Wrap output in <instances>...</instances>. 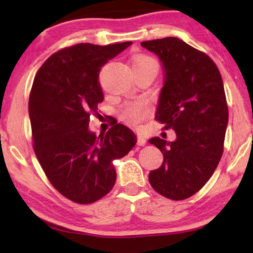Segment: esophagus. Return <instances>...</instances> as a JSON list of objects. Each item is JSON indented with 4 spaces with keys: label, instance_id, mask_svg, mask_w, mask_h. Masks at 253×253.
<instances>
[{
    "label": "esophagus",
    "instance_id": "esophagus-1",
    "mask_svg": "<svg viewBox=\"0 0 253 253\" xmlns=\"http://www.w3.org/2000/svg\"><path fill=\"white\" fill-rule=\"evenodd\" d=\"M146 144V138L143 134H138V145L139 146H144Z\"/></svg>",
    "mask_w": 253,
    "mask_h": 253
}]
</instances>
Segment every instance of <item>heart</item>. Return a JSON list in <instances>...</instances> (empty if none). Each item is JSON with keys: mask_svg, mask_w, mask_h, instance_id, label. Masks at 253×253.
<instances>
[{"mask_svg": "<svg viewBox=\"0 0 253 253\" xmlns=\"http://www.w3.org/2000/svg\"><path fill=\"white\" fill-rule=\"evenodd\" d=\"M152 68L158 70V64L149 56H136L133 58V69ZM150 108L146 102H135L127 106L123 112V119L132 125H138L149 115Z\"/></svg>", "mask_w": 253, "mask_h": 253, "instance_id": "heart-1", "label": "heart"}]
</instances>
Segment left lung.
I'll list each match as a JSON object with an SVG mask.
<instances>
[{"label":"left lung","instance_id":"obj_1","mask_svg":"<svg viewBox=\"0 0 253 253\" xmlns=\"http://www.w3.org/2000/svg\"><path fill=\"white\" fill-rule=\"evenodd\" d=\"M163 66L164 83L156 119L176 139H150L163 164L149 175L157 193L170 200L193 196L211 178L223 152L228 108L221 75L203 52L175 37L143 42Z\"/></svg>","mask_w":253,"mask_h":253}]
</instances>
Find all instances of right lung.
Returning <instances> with one entry per match:
<instances>
[{
	"label": "right lung",
	"instance_id": "1",
	"mask_svg": "<svg viewBox=\"0 0 253 253\" xmlns=\"http://www.w3.org/2000/svg\"><path fill=\"white\" fill-rule=\"evenodd\" d=\"M132 42L77 43L56 52L34 78L28 103L33 147L48 181L71 201L86 205L109 193L117 179L113 161L133 149L136 136L117 124L96 135L90 115L103 101L101 68Z\"/></svg>",
	"mask_w": 253,
	"mask_h": 253
}]
</instances>
